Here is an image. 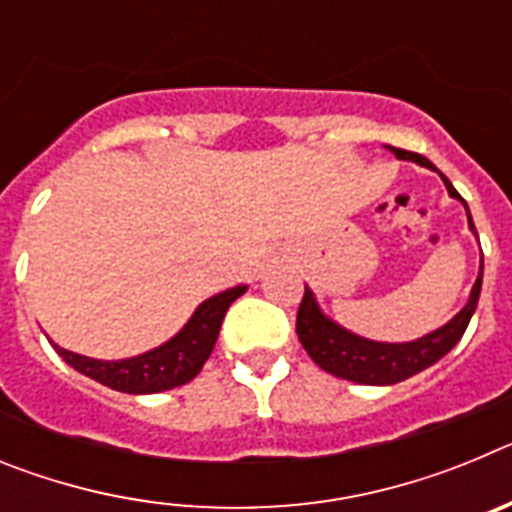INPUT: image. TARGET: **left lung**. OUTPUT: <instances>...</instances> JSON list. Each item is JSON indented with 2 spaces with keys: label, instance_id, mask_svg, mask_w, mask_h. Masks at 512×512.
I'll return each mask as SVG.
<instances>
[{
  "label": "left lung",
  "instance_id": "left-lung-1",
  "mask_svg": "<svg viewBox=\"0 0 512 512\" xmlns=\"http://www.w3.org/2000/svg\"><path fill=\"white\" fill-rule=\"evenodd\" d=\"M384 148L390 153H395L400 161H413V164L436 171L443 179V184H446L449 197H454V200H459L461 205H464L469 230L477 235V228H474L472 223L467 202L461 200V194L456 192L454 184H451L428 158L420 156V153L402 151V148ZM482 271H485V261H479L477 282H474L472 292H469L467 305L461 307L449 323H443L441 328L431 330V333H425V336L405 343L372 341V338L356 336V333H351L348 328L338 325L336 320L328 318V315L320 310L318 300L312 295V289L305 284V297H302L300 310H297V338H300L302 348L310 354V359L315 361L320 369L333 374V377L348 379V382L356 384H377V387H382V384H397L402 382V379H410L413 374H420L423 369L436 364V361H441L443 356L449 354L451 348L461 341L469 320H472L474 310H477L479 292H482Z\"/></svg>",
  "mask_w": 512,
  "mask_h": 512
}]
</instances>
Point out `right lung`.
I'll use <instances>...</instances> for the list:
<instances>
[{
  "mask_svg": "<svg viewBox=\"0 0 512 512\" xmlns=\"http://www.w3.org/2000/svg\"><path fill=\"white\" fill-rule=\"evenodd\" d=\"M246 289L248 284H238V287L207 297L176 336H171L169 341L151 348L146 354L130 356V359L102 361L74 354V351L61 348L53 341L51 346L71 369L104 384V387H110V390L128 392V395H153V392L174 390V387L192 382L200 374L205 361L210 359L212 348H215L217 336H220L225 312Z\"/></svg>",
  "mask_w": 512,
  "mask_h": 512,
  "instance_id": "add662e5",
  "label": "right lung"
}]
</instances>
